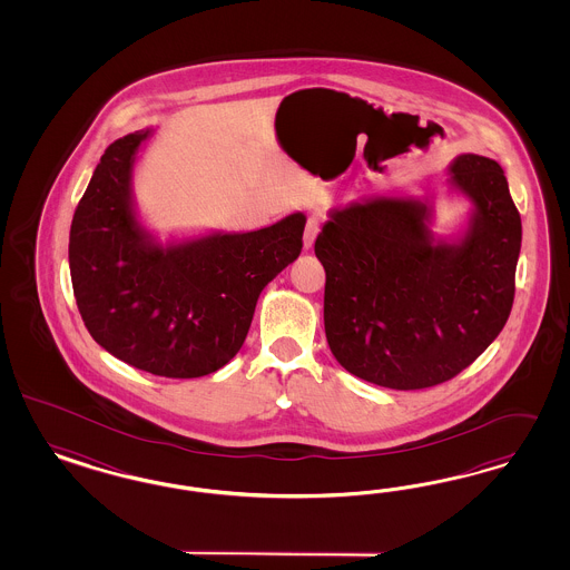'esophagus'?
<instances>
[{
    "label": "esophagus",
    "instance_id": "obj_1",
    "mask_svg": "<svg viewBox=\"0 0 570 570\" xmlns=\"http://www.w3.org/2000/svg\"><path fill=\"white\" fill-rule=\"evenodd\" d=\"M320 224H322V215H320V213H313V215H309L307 225H305V234H303V248H305V250H309L311 246H313V242L317 238V234H320Z\"/></svg>",
    "mask_w": 570,
    "mask_h": 570
}]
</instances>
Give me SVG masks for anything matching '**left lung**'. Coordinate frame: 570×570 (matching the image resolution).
<instances>
[{
  "label": "left lung",
  "instance_id": "obj_1",
  "mask_svg": "<svg viewBox=\"0 0 570 570\" xmlns=\"http://www.w3.org/2000/svg\"><path fill=\"white\" fill-rule=\"evenodd\" d=\"M448 188L470 203L449 238L432 232V198L376 196L332 208L315 240L330 351L357 379L397 391L441 384L508 322L522 225L503 169L455 156Z\"/></svg>",
  "mask_w": 570,
  "mask_h": 570
}]
</instances>
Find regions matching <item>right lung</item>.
Returning a JSON list of instances; mask_svg holds the SVG:
<instances>
[{"mask_svg": "<svg viewBox=\"0 0 570 570\" xmlns=\"http://www.w3.org/2000/svg\"><path fill=\"white\" fill-rule=\"evenodd\" d=\"M153 134L106 148L70 225V279L86 328L110 355L156 376L198 379L240 351L263 288L301 255L307 217L160 242L134 196Z\"/></svg>", "mask_w": 570, "mask_h": 570, "instance_id": "add662e5", "label": "right lung"}]
</instances>
